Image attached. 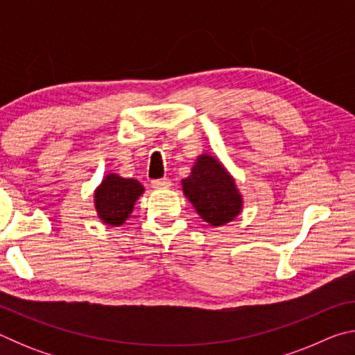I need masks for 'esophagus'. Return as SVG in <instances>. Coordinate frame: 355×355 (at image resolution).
Here are the masks:
<instances>
[{
    "label": "esophagus",
    "instance_id": "34e87169",
    "mask_svg": "<svg viewBox=\"0 0 355 355\" xmlns=\"http://www.w3.org/2000/svg\"><path fill=\"white\" fill-rule=\"evenodd\" d=\"M152 186L155 189H166L171 186V180L169 178H156V180H152Z\"/></svg>",
    "mask_w": 355,
    "mask_h": 355
}]
</instances>
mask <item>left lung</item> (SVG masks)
Returning a JSON list of instances; mask_svg holds the SVG:
<instances>
[{"mask_svg":"<svg viewBox=\"0 0 355 355\" xmlns=\"http://www.w3.org/2000/svg\"><path fill=\"white\" fill-rule=\"evenodd\" d=\"M184 196L203 220L213 227L224 225L241 211V196L233 178L213 156L202 155L183 182Z\"/></svg>","mask_w":355,"mask_h":355,"instance_id":"1","label":"left lung"}]
</instances>
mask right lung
I'll list each match as a JSON object with an SVG mask.
<instances>
[{
    "label": "right lung",
    "instance_id": "right-lung-1",
    "mask_svg": "<svg viewBox=\"0 0 355 355\" xmlns=\"http://www.w3.org/2000/svg\"><path fill=\"white\" fill-rule=\"evenodd\" d=\"M142 192L144 188L137 180L122 178L116 173L106 175L95 191V208L100 219L110 225L123 224Z\"/></svg>",
    "mask_w": 355,
    "mask_h": 355
}]
</instances>
